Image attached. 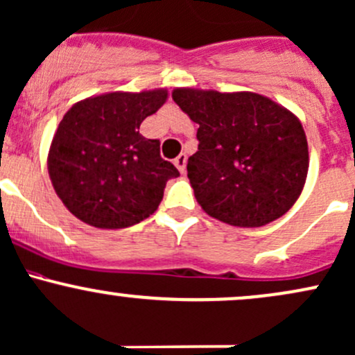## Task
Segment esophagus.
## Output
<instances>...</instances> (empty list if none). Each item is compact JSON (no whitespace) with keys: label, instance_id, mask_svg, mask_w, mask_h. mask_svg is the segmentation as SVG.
Segmentation results:
<instances>
[{"label":"esophagus","instance_id":"1","mask_svg":"<svg viewBox=\"0 0 355 355\" xmlns=\"http://www.w3.org/2000/svg\"><path fill=\"white\" fill-rule=\"evenodd\" d=\"M173 163H175V166H177L180 173H185V166H187V155L185 153L178 155V157L175 158Z\"/></svg>","mask_w":355,"mask_h":355}]
</instances>
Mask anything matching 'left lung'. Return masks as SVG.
Returning a JSON list of instances; mask_svg holds the SVG:
<instances>
[{
  "label": "left lung",
  "instance_id": "obj_1",
  "mask_svg": "<svg viewBox=\"0 0 355 355\" xmlns=\"http://www.w3.org/2000/svg\"><path fill=\"white\" fill-rule=\"evenodd\" d=\"M175 103L198 124L187 171L198 205L214 219L261 227L298 200L309 143L290 109L256 92L177 87Z\"/></svg>",
  "mask_w": 355,
  "mask_h": 355
}]
</instances>
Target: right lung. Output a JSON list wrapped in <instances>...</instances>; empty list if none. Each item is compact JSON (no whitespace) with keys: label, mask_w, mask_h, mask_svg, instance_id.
Returning <instances> with one entry per match:
<instances>
[{"label":"right lung","mask_w":355,"mask_h":355,"mask_svg":"<svg viewBox=\"0 0 355 355\" xmlns=\"http://www.w3.org/2000/svg\"><path fill=\"white\" fill-rule=\"evenodd\" d=\"M168 99L166 89L106 92L73 104L62 118L46 166L55 193L77 219L99 229L138 224L158 209L178 170L159 157L139 124Z\"/></svg>","instance_id":"obj_1"}]
</instances>
